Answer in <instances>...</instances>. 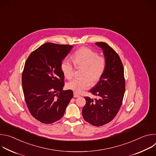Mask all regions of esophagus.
Masks as SVG:
<instances>
[{"mask_svg":"<svg viewBox=\"0 0 156 156\" xmlns=\"http://www.w3.org/2000/svg\"><path fill=\"white\" fill-rule=\"evenodd\" d=\"M80 96V95L78 94H77L76 93H73V97L74 98H78Z\"/></svg>","mask_w":156,"mask_h":156,"instance_id":"esophagus-1","label":"esophagus"}]
</instances>
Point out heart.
Listing matches in <instances>:
<instances>
[{"label":"heart","mask_w":156,"mask_h":156,"mask_svg":"<svg viewBox=\"0 0 156 156\" xmlns=\"http://www.w3.org/2000/svg\"><path fill=\"white\" fill-rule=\"evenodd\" d=\"M72 61L77 68H83L81 78H74L66 84V87L75 93H80L90 87L91 81L96 83L101 79L106 69L105 57L99 55L91 49L83 47L76 51L72 56ZM61 70L66 78L70 80L74 75L75 67L68 58L62 60Z\"/></svg>","instance_id":"heart-1"}]
</instances>
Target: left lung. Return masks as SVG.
Segmentation results:
<instances>
[{"instance_id":"left-lung-1","label":"left lung","mask_w":156,"mask_h":156,"mask_svg":"<svg viewBox=\"0 0 156 156\" xmlns=\"http://www.w3.org/2000/svg\"><path fill=\"white\" fill-rule=\"evenodd\" d=\"M104 52L107 64L105 72L90 92L98 99L84 97L83 119L96 126L105 125L117 115L122 104L125 91L124 69L118 54L105 42H96Z\"/></svg>"}]
</instances>
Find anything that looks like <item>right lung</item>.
<instances>
[{
	"label": "right lung",
	"mask_w": 156,
	"mask_h": 156,
	"mask_svg": "<svg viewBox=\"0 0 156 156\" xmlns=\"http://www.w3.org/2000/svg\"><path fill=\"white\" fill-rule=\"evenodd\" d=\"M72 48L46 42L32 52L25 62L21 77L25 100L30 114L41 123L60 120L73 98L72 90H62L64 75L60 68Z\"/></svg>",
	"instance_id": "1"
}]
</instances>
